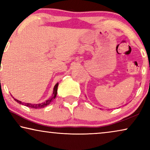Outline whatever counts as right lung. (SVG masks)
I'll return each mask as SVG.
<instances>
[{
	"label": "right lung",
	"instance_id": "right-lung-1",
	"mask_svg": "<svg viewBox=\"0 0 150 150\" xmlns=\"http://www.w3.org/2000/svg\"><path fill=\"white\" fill-rule=\"evenodd\" d=\"M58 85H59V83H57L56 85H55L54 87V91H53V94H52V96L51 97L50 99H48V100H46L45 102H43V103H41V104H29V103H24V102H22L21 101H19V100H16L14 98V100H16V102H18V103L19 104H23V105L26 106H28V107H30V108H44L45 106L48 105L51 102H52V100L54 99L55 98H56L57 96V87H58Z\"/></svg>",
	"mask_w": 150,
	"mask_h": 150
}]
</instances>
